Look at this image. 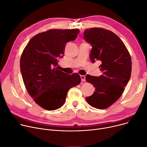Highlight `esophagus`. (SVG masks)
<instances>
[{"instance_id":"1","label":"esophagus","mask_w":147,"mask_h":147,"mask_svg":"<svg viewBox=\"0 0 147 147\" xmlns=\"http://www.w3.org/2000/svg\"><path fill=\"white\" fill-rule=\"evenodd\" d=\"M81 81H85V76L84 75H81Z\"/></svg>"}]
</instances>
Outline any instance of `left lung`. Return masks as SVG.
<instances>
[{"instance_id": "1", "label": "left lung", "mask_w": 147, "mask_h": 147, "mask_svg": "<svg viewBox=\"0 0 147 147\" xmlns=\"http://www.w3.org/2000/svg\"><path fill=\"white\" fill-rule=\"evenodd\" d=\"M84 38L92 46L90 59L92 63L101 62L100 76L87 75L85 80L96 88L85 98L96 109L110 107L122 96L131 78V59L123 42L115 33L101 28L85 30Z\"/></svg>"}]
</instances>
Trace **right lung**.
Returning <instances> with one entry per match:
<instances>
[{
  "label": "right lung",
  "mask_w": 147,
  "mask_h": 147,
  "mask_svg": "<svg viewBox=\"0 0 147 147\" xmlns=\"http://www.w3.org/2000/svg\"><path fill=\"white\" fill-rule=\"evenodd\" d=\"M80 30H50L34 36L24 49L20 68L30 96L40 107L55 110L65 102L70 88L81 82L78 74L72 75L58 69L66 43L75 40Z\"/></svg>",
  "instance_id": "add662e5"
}]
</instances>
